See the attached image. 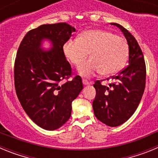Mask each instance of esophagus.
I'll use <instances>...</instances> for the list:
<instances>
[{
	"label": "esophagus",
	"mask_w": 158,
	"mask_h": 158,
	"mask_svg": "<svg viewBox=\"0 0 158 158\" xmlns=\"http://www.w3.org/2000/svg\"><path fill=\"white\" fill-rule=\"evenodd\" d=\"M82 83H83L84 85H90V84H92L91 82L88 81L87 80H82Z\"/></svg>",
	"instance_id": "34e87169"
}]
</instances>
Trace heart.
I'll return each instance as SVG.
<instances>
[{
	"label": "heart",
	"instance_id": "1",
	"mask_svg": "<svg viewBox=\"0 0 158 158\" xmlns=\"http://www.w3.org/2000/svg\"><path fill=\"white\" fill-rule=\"evenodd\" d=\"M62 52L68 62L77 65L88 54L91 58L77 68L82 77H90L100 71L103 75H112L126 64L129 47L126 40L103 29H89L81 32L77 39H69L62 46Z\"/></svg>",
	"mask_w": 158,
	"mask_h": 158
}]
</instances>
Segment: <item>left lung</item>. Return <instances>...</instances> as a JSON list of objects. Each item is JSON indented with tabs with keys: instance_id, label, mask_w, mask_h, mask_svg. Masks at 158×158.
Returning <instances> with one entry per match:
<instances>
[{
	"instance_id": "left-lung-1",
	"label": "left lung",
	"mask_w": 158,
	"mask_h": 158,
	"mask_svg": "<svg viewBox=\"0 0 158 158\" xmlns=\"http://www.w3.org/2000/svg\"><path fill=\"white\" fill-rule=\"evenodd\" d=\"M120 29L129 47V61L127 68L112 77L113 83L102 85L94 84L96 97L93 102L95 116L109 127H118L128 120L135 113L144 93L146 65L142 50L132 35L123 26L111 23Z\"/></svg>"
}]
</instances>
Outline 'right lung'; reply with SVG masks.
<instances>
[{
    "instance_id": "add662e5",
    "label": "right lung",
    "mask_w": 158,
    "mask_h": 158,
    "mask_svg": "<svg viewBox=\"0 0 158 158\" xmlns=\"http://www.w3.org/2000/svg\"><path fill=\"white\" fill-rule=\"evenodd\" d=\"M75 31L66 23L43 24L27 32L16 54L14 79L18 99L31 119L47 131L58 129L69 120L73 100L83 89L79 76L60 83L71 74L62 46ZM44 41L51 44L47 51Z\"/></svg>"
}]
</instances>
